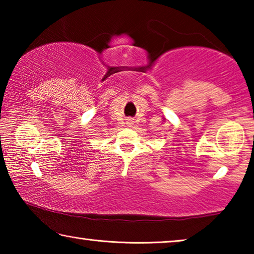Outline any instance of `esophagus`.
Returning a JSON list of instances; mask_svg holds the SVG:
<instances>
[{
    "mask_svg": "<svg viewBox=\"0 0 254 254\" xmlns=\"http://www.w3.org/2000/svg\"><path fill=\"white\" fill-rule=\"evenodd\" d=\"M132 122H133L132 120H128V121H127V124H132Z\"/></svg>",
    "mask_w": 254,
    "mask_h": 254,
    "instance_id": "34e87169",
    "label": "esophagus"
}]
</instances>
